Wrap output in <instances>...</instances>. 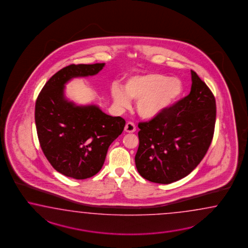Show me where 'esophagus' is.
Wrapping results in <instances>:
<instances>
[{
    "instance_id": "esophagus-1",
    "label": "esophagus",
    "mask_w": 248,
    "mask_h": 248,
    "mask_svg": "<svg viewBox=\"0 0 248 248\" xmlns=\"http://www.w3.org/2000/svg\"><path fill=\"white\" fill-rule=\"evenodd\" d=\"M135 130H136V128H135V125H134V123L129 122V123H127V124H125L124 131H125L126 133H134V132H135Z\"/></svg>"
}]
</instances>
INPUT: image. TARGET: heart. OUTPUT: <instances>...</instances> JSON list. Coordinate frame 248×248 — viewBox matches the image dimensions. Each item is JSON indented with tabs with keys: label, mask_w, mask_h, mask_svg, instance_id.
Returning <instances> with one entry per match:
<instances>
[{
	"label": "heart",
	"mask_w": 248,
	"mask_h": 248,
	"mask_svg": "<svg viewBox=\"0 0 248 248\" xmlns=\"http://www.w3.org/2000/svg\"><path fill=\"white\" fill-rule=\"evenodd\" d=\"M183 90V84L179 78L150 72L129 78L123 89L113 86L111 96L119 108H127L130 99L137 101L138 114L144 119H154L173 106Z\"/></svg>",
	"instance_id": "b5f03b06"
}]
</instances>
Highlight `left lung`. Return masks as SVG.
Masks as SVG:
<instances>
[{
    "mask_svg": "<svg viewBox=\"0 0 248 248\" xmlns=\"http://www.w3.org/2000/svg\"><path fill=\"white\" fill-rule=\"evenodd\" d=\"M190 93L149 122L139 123L135 165L142 178L170 184L189 174L208 152L214 134L216 100L193 70Z\"/></svg>",
    "mask_w": 248,
    "mask_h": 248,
    "instance_id": "obj_1",
    "label": "left lung"
}]
</instances>
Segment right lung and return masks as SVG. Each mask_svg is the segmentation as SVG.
<instances>
[{"mask_svg":"<svg viewBox=\"0 0 248 248\" xmlns=\"http://www.w3.org/2000/svg\"><path fill=\"white\" fill-rule=\"evenodd\" d=\"M105 63L69 65L53 75L35 105L40 147L61 174L85 180L104 165L110 144L120 135L125 121L104 113L96 105L78 106L65 96V86L75 78L94 76Z\"/></svg>","mask_w":248,"mask_h":248,"instance_id":"1","label":"right lung"}]
</instances>
